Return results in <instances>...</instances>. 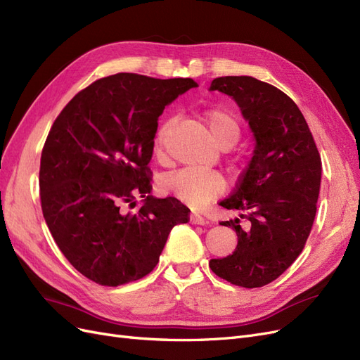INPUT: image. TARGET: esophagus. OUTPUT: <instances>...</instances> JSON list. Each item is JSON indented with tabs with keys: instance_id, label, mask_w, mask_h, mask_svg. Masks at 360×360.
I'll return each instance as SVG.
<instances>
[{
	"instance_id": "esophagus-1",
	"label": "esophagus",
	"mask_w": 360,
	"mask_h": 360,
	"mask_svg": "<svg viewBox=\"0 0 360 360\" xmlns=\"http://www.w3.org/2000/svg\"><path fill=\"white\" fill-rule=\"evenodd\" d=\"M189 221H191V224H195V225H204V224H205L204 217H202L200 213H197V212H192V213H191Z\"/></svg>"
}]
</instances>
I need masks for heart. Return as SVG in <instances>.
<instances>
[{"mask_svg": "<svg viewBox=\"0 0 360 360\" xmlns=\"http://www.w3.org/2000/svg\"><path fill=\"white\" fill-rule=\"evenodd\" d=\"M204 120L210 129V134L217 146L226 148L233 146L240 136V126L237 120L225 111L224 108L214 106L204 112ZM172 118H167L159 124L153 138L155 156L159 160H165V139ZM160 188L165 193L172 195L177 200L193 207H201L217 198L225 191L226 181L217 171H197L181 169L160 181Z\"/></svg>", "mask_w": 360, "mask_h": 360, "instance_id": "1", "label": "heart"}]
</instances>
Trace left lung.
I'll return each mask as SVG.
<instances>
[{
	"label": "left lung",
	"mask_w": 360,
	"mask_h": 360,
	"mask_svg": "<svg viewBox=\"0 0 360 360\" xmlns=\"http://www.w3.org/2000/svg\"><path fill=\"white\" fill-rule=\"evenodd\" d=\"M210 90L231 96L249 122L257 146L254 158L226 200L225 209L242 210L224 221L237 233L231 255L210 259L219 278L258 288L279 278L307 243L317 213L321 158L307 120L284 91L252 76H222Z\"/></svg>",
	"instance_id": "left-lung-1"
}]
</instances>
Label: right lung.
Masks as SVG:
<instances>
[{
  "mask_svg": "<svg viewBox=\"0 0 360 360\" xmlns=\"http://www.w3.org/2000/svg\"><path fill=\"white\" fill-rule=\"evenodd\" d=\"M191 78L117 73L63 108L41 150L39 186L49 231L85 278L117 287L148 275L174 225L189 222L177 198L150 195L158 118ZM143 204L134 213L136 198Z\"/></svg>",
  "mask_w": 360,
  "mask_h": 360,
  "instance_id": "1",
  "label": "right lung"
}]
</instances>
